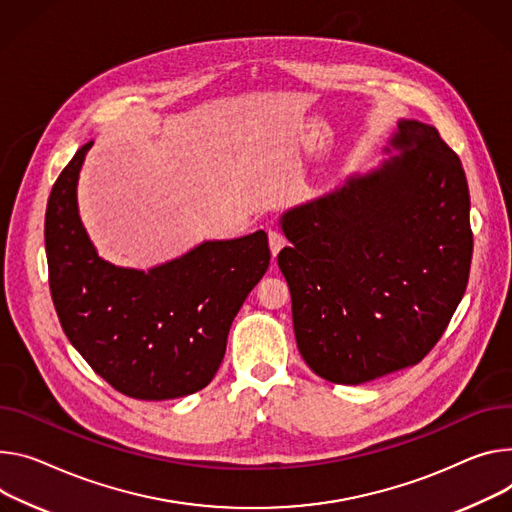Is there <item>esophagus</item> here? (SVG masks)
Returning a JSON list of instances; mask_svg holds the SVG:
<instances>
[{"instance_id":"34e87169","label":"esophagus","mask_w":512,"mask_h":512,"mask_svg":"<svg viewBox=\"0 0 512 512\" xmlns=\"http://www.w3.org/2000/svg\"><path fill=\"white\" fill-rule=\"evenodd\" d=\"M269 249H271V255L275 257L277 253H280L282 249H284V245H286V239H284V235L280 230H275V228H271L269 230Z\"/></svg>"}]
</instances>
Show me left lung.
I'll use <instances>...</instances> for the list:
<instances>
[{
    "instance_id": "left-lung-1",
    "label": "left lung",
    "mask_w": 512,
    "mask_h": 512,
    "mask_svg": "<svg viewBox=\"0 0 512 512\" xmlns=\"http://www.w3.org/2000/svg\"><path fill=\"white\" fill-rule=\"evenodd\" d=\"M378 167L290 208L277 255L300 355L357 386L416 365L441 339L470 277V192L437 128L398 120Z\"/></svg>"
}]
</instances>
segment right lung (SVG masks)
I'll use <instances>...</instances> for the list:
<instances>
[{"label": "right lung", "instance_id": "add662e5", "mask_svg": "<svg viewBox=\"0 0 512 512\" xmlns=\"http://www.w3.org/2000/svg\"><path fill=\"white\" fill-rule=\"evenodd\" d=\"M83 145L53 185L44 216L49 284L71 345L118 392L171 400L206 388L230 324L269 267L263 230L204 241L151 269L102 259L79 216Z\"/></svg>", "mask_w": 512, "mask_h": 512}]
</instances>
